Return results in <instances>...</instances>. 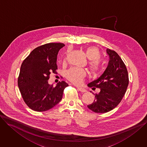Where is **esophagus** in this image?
<instances>
[{"instance_id": "34e87169", "label": "esophagus", "mask_w": 147, "mask_h": 147, "mask_svg": "<svg viewBox=\"0 0 147 147\" xmlns=\"http://www.w3.org/2000/svg\"><path fill=\"white\" fill-rule=\"evenodd\" d=\"M77 89H78L79 91H80V92H83V93H84V92H86V90L85 89L83 88L78 87V88H77Z\"/></svg>"}]
</instances>
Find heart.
<instances>
[{
  "label": "heart",
  "mask_w": 147,
  "mask_h": 147,
  "mask_svg": "<svg viewBox=\"0 0 147 147\" xmlns=\"http://www.w3.org/2000/svg\"><path fill=\"white\" fill-rule=\"evenodd\" d=\"M68 53V51L65 54V57ZM86 55L90 60L89 67L93 74L100 72L101 66L99 62L101 55L99 49L95 47H89L85 50ZM66 76L69 80L75 85L82 83L84 78L86 76V72L82 69L78 68H71L66 72Z\"/></svg>",
  "instance_id": "heart-1"
}]
</instances>
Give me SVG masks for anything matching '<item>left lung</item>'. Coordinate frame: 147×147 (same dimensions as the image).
I'll return each instance as SVG.
<instances>
[{"mask_svg": "<svg viewBox=\"0 0 147 147\" xmlns=\"http://www.w3.org/2000/svg\"><path fill=\"white\" fill-rule=\"evenodd\" d=\"M106 51L110 58L107 67L98 79L88 85L100 90L94 94V102L88 106L95 113H105L115 109L121 101L128 85V71L121 58L115 51L108 48Z\"/></svg>", "mask_w": 147, "mask_h": 147, "instance_id": "8db88e82", "label": "left lung"}]
</instances>
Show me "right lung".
Instances as JSON below:
<instances>
[{
    "label": "right lung",
    "mask_w": 147,
    "mask_h": 147,
    "mask_svg": "<svg viewBox=\"0 0 147 147\" xmlns=\"http://www.w3.org/2000/svg\"><path fill=\"white\" fill-rule=\"evenodd\" d=\"M65 44L48 43L37 47L23 61L18 78V86L26 104L36 111H44L56 106L62 99L65 81L55 87L48 84L51 72L57 74L59 50Z\"/></svg>",
    "instance_id": "1"
}]
</instances>
